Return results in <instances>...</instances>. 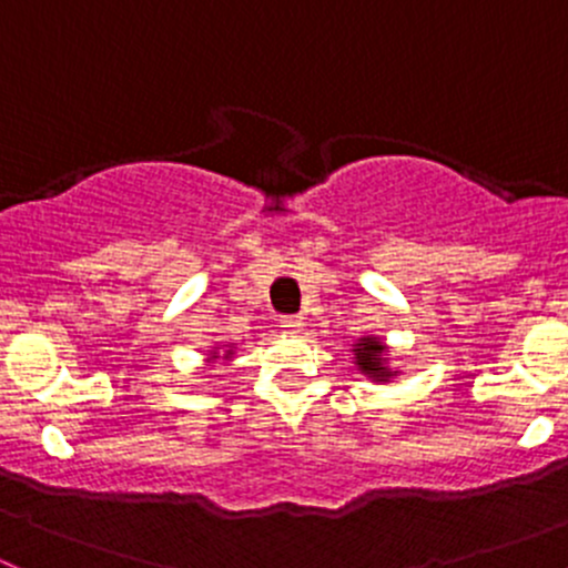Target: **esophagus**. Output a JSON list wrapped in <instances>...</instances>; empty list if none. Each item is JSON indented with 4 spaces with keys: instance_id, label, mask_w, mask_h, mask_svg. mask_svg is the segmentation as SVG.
Wrapping results in <instances>:
<instances>
[{
    "instance_id": "obj_1",
    "label": "esophagus",
    "mask_w": 568,
    "mask_h": 568,
    "mask_svg": "<svg viewBox=\"0 0 568 568\" xmlns=\"http://www.w3.org/2000/svg\"><path fill=\"white\" fill-rule=\"evenodd\" d=\"M280 326H283L285 332H300L302 326H305V321H302L300 316H285V318H280Z\"/></svg>"
}]
</instances>
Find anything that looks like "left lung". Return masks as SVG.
I'll list each match as a JSON object with an SVG mask.
<instances>
[{"label": "left lung", "mask_w": 568, "mask_h": 568, "mask_svg": "<svg viewBox=\"0 0 568 568\" xmlns=\"http://www.w3.org/2000/svg\"><path fill=\"white\" fill-rule=\"evenodd\" d=\"M352 363L374 385H390L400 376V371L393 368L390 346L379 335H359L352 343Z\"/></svg>", "instance_id": "8db88e82"}]
</instances>
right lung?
<instances>
[{
    "mask_svg": "<svg viewBox=\"0 0 568 568\" xmlns=\"http://www.w3.org/2000/svg\"><path fill=\"white\" fill-rule=\"evenodd\" d=\"M233 354H236V343H231V346H209L205 348V363H216V359H222V363H231Z\"/></svg>",
    "mask_w": 568,
    "mask_h": 568,
    "instance_id": "add662e5",
    "label": "right lung"
}]
</instances>
